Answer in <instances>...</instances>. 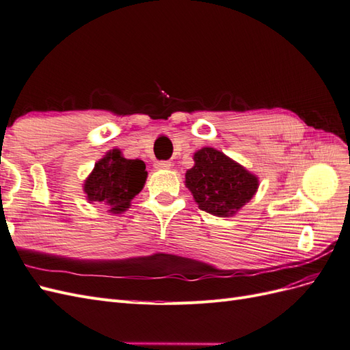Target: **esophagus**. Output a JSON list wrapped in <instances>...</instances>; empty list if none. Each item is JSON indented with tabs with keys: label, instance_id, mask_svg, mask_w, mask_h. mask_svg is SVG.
I'll return each mask as SVG.
<instances>
[{
	"label": "esophagus",
	"instance_id": "34e87169",
	"mask_svg": "<svg viewBox=\"0 0 350 350\" xmlns=\"http://www.w3.org/2000/svg\"><path fill=\"white\" fill-rule=\"evenodd\" d=\"M171 167H172V163L167 161H159L154 163V169H157V171H166V169H171Z\"/></svg>",
	"mask_w": 350,
	"mask_h": 350
}]
</instances>
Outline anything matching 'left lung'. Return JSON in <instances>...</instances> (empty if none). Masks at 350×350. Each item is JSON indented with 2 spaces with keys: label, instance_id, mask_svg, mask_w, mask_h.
<instances>
[{
  "label": "left lung",
  "instance_id": "obj_1",
  "mask_svg": "<svg viewBox=\"0 0 350 350\" xmlns=\"http://www.w3.org/2000/svg\"><path fill=\"white\" fill-rule=\"evenodd\" d=\"M194 166L185 174V187L198 208L207 213L235 216L258 189V176L213 147L194 153Z\"/></svg>",
  "mask_w": 350,
  "mask_h": 350
}]
</instances>
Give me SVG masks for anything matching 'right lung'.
I'll return each instance as SVG.
<instances>
[{"label": "right lung", "instance_id": "1", "mask_svg": "<svg viewBox=\"0 0 350 350\" xmlns=\"http://www.w3.org/2000/svg\"><path fill=\"white\" fill-rule=\"evenodd\" d=\"M146 179L143 161L126 159L120 149H112L94 163L93 171L84 179L83 191L89 203L103 204L111 215H121L130 208Z\"/></svg>", "mask_w": 350, "mask_h": 350}]
</instances>
